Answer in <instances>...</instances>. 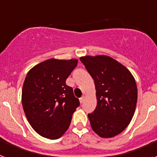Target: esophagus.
<instances>
[{"mask_svg": "<svg viewBox=\"0 0 157 157\" xmlns=\"http://www.w3.org/2000/svg\"><path fill=\"white\" fill-rule=\"evenodd\" d=\"M85 98H86V97H85V96H82V97L81 98H79V101H80V103H81V104H82L83 102H84V101H85Z\"/></svg>", "mask_w": 157, "mask_h": 157, "instance_id": "esophagus-1", "label": "esophagus"}]
</instances>
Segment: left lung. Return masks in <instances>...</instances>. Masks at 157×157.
<instances>
[{
    "label": "left lung",
    "mask_w": 157,
    "mask_h": 157,
    "mask_svg": "<svg viewBox=\"0 0 157 157\" xmlns=\"http://www.w3.org/2000/svg\"><path fill=\"white\" fill-rule=\"evenodd\" d=\"M82 63L94 78L98 104L88 114L93 130L112 138L125 130L134 114L138 90L130 71L108 56H82Z\"/></svg>",
    "instance_id": "8db88e82"
}]
</instances>
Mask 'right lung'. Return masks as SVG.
<instances>
[{"mask_svg":"<svg viewBox=\"0 0 157 157\" xmlns=\"http://www.w3.org/2000/svg\"><path fill=\"white\" fill-rule=\"evenodd\" d=\"M77 63L75 59H49L34 66L26 76L22 90L23 110L30 126L44 138H60L79 106L73 89L66 85Z\"/></svg>","mask_w":157,"mask_h":157,"instance_id":"add662e5","label":"right lung"}]
</instances>
